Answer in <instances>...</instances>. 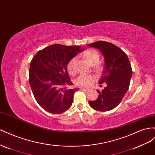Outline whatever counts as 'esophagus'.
Wrapping results in <instances>:
<instances>
[{
    "label": "esophagus",
    "mask_w": 155,
    "mask_h": 155,
    "mask_svg": "<svg viewBox=\"0 0 155 155\" xmlns=\"http://www.w3.org/2000/svg\"><path fill=\"white\" fill-rule=\"evenodd\" d=\"M80 89L81 90H83V91H87L88 90V89H87V88H85V87H81L80 88Z\"/></svg>",
    "instance_id": "obj_1"
}]
</instances>
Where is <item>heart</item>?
Masks as SVG:
<instances>
[{
  "mask_svg": "<svg viewBox=\"0 0 155 155\" xmlns=\"http://www.w3.org/2000/svg\"><path fill=\"white\" fill-rule=\"evenodd\" d=\"M84 58L89 61V62L92 64L95 65L99 60V54L95 50H87L86 51L84 54ZM76 58H73L71 60L67 65V68L68 72L71 74H73L75 72L76 70V68H75V65H76ZM95 80V76L92 74H81L79 75L77 77V78L75 81V83L76 84L82 86V87H89L91 83Z\"/></svg>",
  "mask_w": 155,
  "mask_h": 155,
  "instance_id": "heart-1",
  "label": "heart"
}]
</instances>
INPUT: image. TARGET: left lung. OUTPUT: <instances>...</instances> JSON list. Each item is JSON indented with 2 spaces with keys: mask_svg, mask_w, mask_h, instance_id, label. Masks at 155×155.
Returning <instances> with one entry per match:
<instances>
[{
  "mask_svg": "<svg viewBox=\"0 0 155 155\" xmlns=\"http://www.w3.org/2000/svg\"><path fill=\"white\" fill-rule=\"evenodd\" d=\"M87 46L97 48L103 55L104 66L99 84L107 83L104 90H97L98 97L89 101V104L97 111H109L120 103L129 90L132 75L130 61L121 48L111 43L99 41Z\"/></svg>",
  "mask_w": 155,
  "mask_h": 155,
  "instance_id": "8db88e82",
  "label": "left lung"
}]
</instances>
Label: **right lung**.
Returning a JSON list of instances; mask_svg holds the SVG:
<instances>
[{
    "instance_id": "right-lung-1",
    "label": "right lung",
    "mask_w": 155,
    "mask_h": 155,
    "mask_svg": "<svg viewBox=\"0 0 155 155\" xmlns=\"http://www.w3.org/2000/svg\"><path fill=\"white\" fill-rule=\"evenodd\" d=\"M80 46L54 44L39 51L30 62L29 83L34 98L41 108L52 114H61L71 107L74 92L68 73L69 61L84 51Z\"/></svg>"
}]
</instances>
